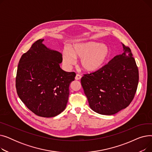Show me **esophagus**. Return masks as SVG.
I'll list each match as a JSON object with an SVG mask.
<instances>
[{
	"instance_id": "esophagus-1",
	"label": "esophagus",
	"mask_w": 152,
	"mask_h": 152,
	"mask_svg": "<svg viewBox=\"0 0 152 152\" xmlns=\"http://www.w3.org/2000/svg\"><path fill=\"white\" fill-rule=\"evenodd\" d=\"M81 77H82V76L80 75L77 74L76 75V77H75V79H76V80H80V79H81Z\"/></svg>"
}]
</instances>
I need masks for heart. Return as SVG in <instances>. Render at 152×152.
Here are the masks:
<instances>
[{
	"label": "heart",
	"instance_id": "heart-1",
	"mask_svg": "<svg viewBox=\"0 0 152 152\" xmlns=\"http://www.w3.org/2000/svg\"><path fill=\"white\" fill-rule=\"evenodd\" d=\"M62 53L63 61L66 66L73 65L75 58H81L83 69L94 72L105 65L110 56V50L106 44L88 42L76 44L70 50L65 49Z\"/></svg>",
	"mask_w": 152,
	"mask_h": 152
}]
</instances>
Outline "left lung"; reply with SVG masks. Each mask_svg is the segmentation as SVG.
<instances>
[{
  "instance_id": "8db88e82",
  "label": "left lung",
  "mask_w": 152,
  "mask_h": 152,
  "mask_svg": "<svg viewBox=\"0 0 152 152\" xmlns=\"http://www.w3.org/2000/svg\"><path fill=\"white\" fill-rule=\"evenodd\" d=\"M122 44V54L81 79L91 108L101 115H114L128 107L137 89V66L130 48Z\"/></svg>"
}]
</instances>
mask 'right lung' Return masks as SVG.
<instances>
[{"label":"right lung","instance_id":"obj_1","mask_svg":"<svg viewBox=\"0 0 152 152\" xmlns=\"http://www.w3.org/2000/svg\"><path fill=\"white\" fill-rule=\"evenodd\" d=\"M36 41L19 61L16 89L21 100L35 115L54 117L65 109L69 86L75 80V72L60 68L62 54Z\"/></svg>","mask_w":152,"mask_h":152}]
</instances>
